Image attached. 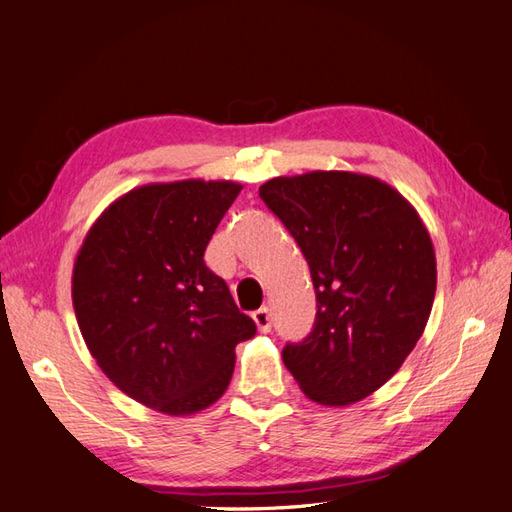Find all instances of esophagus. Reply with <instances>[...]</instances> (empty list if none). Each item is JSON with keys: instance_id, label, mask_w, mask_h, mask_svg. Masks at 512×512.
<instances>
[{"instance_id": "1", "label": "esophagus", "mask_w": 512, "mask_h": 512, "mask_svg": "<svg viewBox=\"0 0 512 512\" xmlns=\"http://www.w3.org/2000/svg\"><path fill=\"white\" fill-rule=\"evenodd\" d=\"M253 322L259 328V333H270V310L262 306L253 313Z\"/></svg>"}]
</instances>
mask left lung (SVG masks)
Segmentation results:
<instances>
[{"label": "left lung", "instance_id": "left-lung-1", "mask_svg": "<svg viewBox=\"0 0 512 512\" xmlns=\"http://www.w3.org/2000/svg\"><path fill=\"white\" fill-rule=\"evenodd\" d=\"M259 197L310 268L315 328L284 364L308 399L342 408L382 388L422 337L437 288L435 248L408 199L348 170L273 177Z\"/></svg>", "mask_w": 512, "mask_h": 512}]
</instances>
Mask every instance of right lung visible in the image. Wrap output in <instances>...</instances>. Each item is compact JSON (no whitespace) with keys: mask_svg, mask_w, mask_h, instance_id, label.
Segmentation results:
<instances>
[{"mask_svg":"<svg viewBox=\"0 0 512 512\" xmlns=\"http://www.w3.org/2000/svg\"><path fill=\"white\" fill-rule=\"evenodd\" d=\"M237 182L146 184L115 199L84 237L73 306L97 366L122 393L186 417L226 393L235 346L255 322L204 264Z\"/></svg>","mask_w":512,"mask_h":512,"instance_id":"right-lung-1","label":"right lung"}]
</instances>
